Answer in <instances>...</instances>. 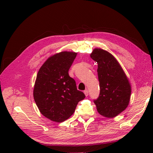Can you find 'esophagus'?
Masks as SVG:
<instances>
[{"mask_svg":"<svg viewBox=\"0 0 153 153\" xmlns=\"http://www.w3.org/2000/svg\"><path fill=\"white\" fill-rule=\"evenodd\" d=\"M84 94H85L86 97L88 96V95H89V91H88V90L86 89V90L84 91Z\"/></svg>","mask_w":153,"mask_h":153,"instance_id":"obj_1","label":"esophagus"}]
</instances>
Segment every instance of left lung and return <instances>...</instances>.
Listing matches in <instances>:
<instances>
[{
	"label": "left lung",
	"instance_id": "left-lung-1",
	"mask_svg": "<svg viewBox=\"0 0 153 153\" xmlns=\"http://www.w3.org/2000/svg\"><path fill=\"white\" fill-rule=\"evenodd\" d=\"M98 64L100 94L94 100L97 110L106 118H114L128 107L131 85L118 62L108 52L95 48L90 55Z\"/></svg>",
	"mask_w": 153,
	"mask_h": 153
}]
</instances>
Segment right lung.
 <instances>
[{"label": "right lung", "mask_w": 153, "mask_h": 153, "mask_svg": "<svg viewBox=\"0 0 153 153\" xmlns=\"http://www.w3.org/2000/svg\"><path fill=\"white\" fill-rule=\"evenodd\" d=\"M76 56L74 52L57 53L48 58L37 73L35 102L42 114L52 121L62 122L69 118L78 102L85 97L68 74Z\"/></svg>", "instance_id": "obj_1"}]
</instances>
